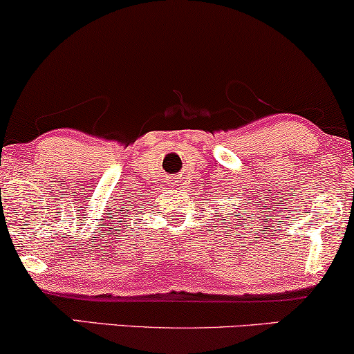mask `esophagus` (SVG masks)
Returning <instances> with one entry per match:
<instances>
[{
	"mask_svg": "<svg viewBox=\"0 0 354 354\" xmlns=\"http://www.w3.org/2000/svg\"><path fill=\"white\" fill-rule=\"evenodd\" d=\"M177 184H178V182H176V185H177Z\"/></svg>",
	"mask_w": 354,
	"mask_h": 354,
	"instance_id": "34e87169",
	"label": "esophagus"
}]
</instances>
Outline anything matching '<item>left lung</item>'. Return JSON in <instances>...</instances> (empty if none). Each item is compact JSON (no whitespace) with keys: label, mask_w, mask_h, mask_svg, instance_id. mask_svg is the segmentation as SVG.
Segmentation results:
<instances>
[{"label":"left lung","mask_w":354,"mask_h":354,"mask_svg":"<svg viewBox=\"0 0 354 354\" xmlns=\"http://www.w3.org/2000/svg\"><path fill=\"white\" fill-rule=\"evenodd\" d=\"M238 215H241V213H238Z\"/></svg>","instance_id":"obj_1"}]
</instances>
